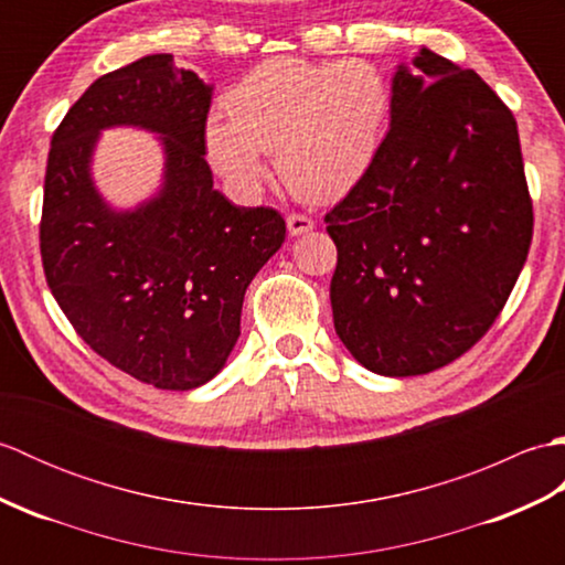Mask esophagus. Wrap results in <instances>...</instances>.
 Masks as SVG:
<instances>
[{
  "instance_id": "obj_1",
  "label": "esophagus",
  "mask_w": 565,
  "mask_h": 565,
  "mask_svg": "<svg viewBox=\"0 0 565 565\" xmlns=\"http://www.w3.org/2000/svg\"><path fill=\"white\" fill-rule=\"evenodd\" d=\"M286 227H289L291 235H303V233H310L316 227L313 218H308V215L303 213H289L286 215Z\"/></svg>"
}]
</instances>
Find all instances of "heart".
Instances as JSON below:
<instances>
[{"mask_svg":"<svg viewBox=\"0 0 565 565\" xmlns=\"http://www.w3.org/2000/svg\"><path fill=\"white\" fill-rule=\"evenodd\" d=\"M225 114L206 121V154L225 182L252 191L262 152L296 196L334 201L374 167L393 116V84L369 60L313 63L271 57L225 94Z\"/></svg>","mask_w":565,"mask_h":565,"instance_id":"heart-1","label":"heart"}]
</instances>
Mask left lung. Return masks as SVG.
<instances>
[{
    "label": "left lung",
    "mask_w": 565,
    "mask_h": 565,
    "mask_svg": "<svg viewBox=\"0 0 565 565\" xmlns=\"http://www.w3.org/2000/svg\"><path fill=\"white\" fill-rule=\"evenodd\" d=\"M398 67L369 174L328 215L332 320L359 364L419 376L493 326L530 255L518 121L476 75L423 47Z\"/></svg>",
    "instance_id": "left-lung-1"
}]
</instances>
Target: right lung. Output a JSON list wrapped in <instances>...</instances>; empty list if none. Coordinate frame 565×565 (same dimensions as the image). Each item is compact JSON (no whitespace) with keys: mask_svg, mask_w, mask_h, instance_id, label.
<instances>
[{"mask_svg":"<svg viewBox=\"0 0 565 565\" xmlns=\"http://www.w3.org/2000/svg\"><path fill=\"white\" fill-rule=\"evenodd\" d=\"M211 87L170 53L99 77L70 106L47 152L41 259L70 326L124 374L191 391L225 366L239 338L249 281L281 247L269 206L237 209L213 189L206 162ZM154 129L166 148L161 194L116 214L88 177L98 130Z\"/></svg>","mask_w":565,"mask_h":565,"instance_id":"right-lung-1","label":"right lung"}]
</instances>
